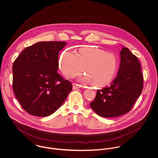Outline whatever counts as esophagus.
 Listing matches in <instances>:
<instances>
[{
	"mask_svg": "<svg viewBox=\"0 0 158 158\" xmlns=\"http://www.w3.org/2000/svg\"><path fill=\"white\" fill-rule=\"evenodd\" d=\"M81 85H79L78 84H76V83H74L73 85V89H80L81 88Z\"/></svg>",
	"mask_w": 158,
	"mask_h": 158,
	"instance_id": "obj_1",
	"label": "esophagus"
}]
</instances>
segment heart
Here are the masks:
<instances>
[{"label":"heart","mask_w":158,"mask_h":158,"mask_svg":"<svg viewBox=\"0 0 158 158\" xmlns=\"http://www.w3.org/2000/svg\"><path fill=\"white\" fill-rule=\"evenodd\" d=\"M118 66V60L113 53H106L98 48L84 47L77 53L66 50L60 60L63 73L69 78L81 75L85 68L87 76L82 80L92 82L97 86L108 85L114 77Z\"/></svg>","instance_id":"heart-1"}]
</instances>
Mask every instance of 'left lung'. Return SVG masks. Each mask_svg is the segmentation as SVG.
<instances>
[{
	"label": "left lung",
	"instance_id": "1",
	"mask_svg": "<svg viewBox=\"0 0 158 158\" xmlns=\"http://www.w3.org/2000/svg\"><path fill=\"white\" fill-rule=\"evenodd\" d=\"M121 61L116 77L110 86L98 89L91 108L98 115L115 117L129 112L143 87L141 66L128 48L122 47Z\"/></svg>",
	"mask_w": 158,
	"mask_h": 158
}]
</instances>
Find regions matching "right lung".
Instances as JSON below:
<instances>
[{"instance_id": "add662e5", "label": "right lung", "mask_w": 158, "mask_h": 158, "mask_svg": "<svg viewBox=\"0 0 158 158\" xmlns=\"http://www.w3.org/2000/svg\"><path fill=\"white\" fill-rule=\"evenodd\" d=\"M62 41H43L26 47L13 64V90L23 109L46 117L55 113L72 89L58 72Z\"/></svg>"}]
</instances>
